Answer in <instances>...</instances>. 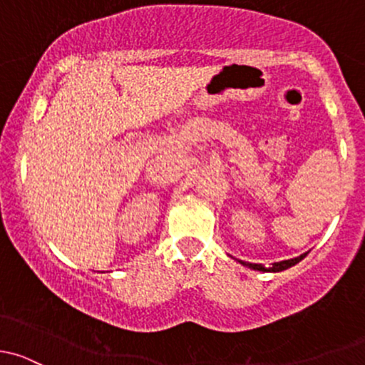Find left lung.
<instances>
[{"label": "left lung", "instance_id": "8db88e82", "mask_svg": "<svg viewBox=\"0 0 365 365\" xmlns=\"http://www.w3.org/2000/svg\"><path fill=\"white\" fill-rule=\"evenodd\" d=\"M306 255L307 253H304L297 258H290V260L274 262V264H270L269 267H265L262 264H250V262H242V260H237V262L239 264H242L244 267H250V269H253V270H262V272H281V270H287V269H290V267H294L295 264H299L302 258H306Z\"/></svg>", "mask_w": 365, "mask_h": 365}]
</instances>
